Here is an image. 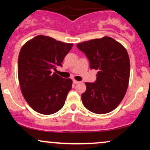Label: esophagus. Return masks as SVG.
I'll return each mask as SVG.
<instances>
[{
	"instance_id": "esophagus-1",
	"label": "esophagus",
	"mask_w": 150,
	"mask_h": 150,
	"mask_svg": "<svg viewBox=\"0 0 150 150\" xmlns=\"http://www.w3.org/2000/svg\"><path fill=\"white\" fill-rule=\"evenodd\" d=\"M73 84L74 85H77V84H78V83H80V82H79V81H77V80H73Z\"/></svg>"
}]
</instances>
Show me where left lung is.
<instances>
[{
	"label": "left lung",
	"mask_w": 150,
	"mask_h": 150,
	"mask_svg": "<svg viewBox=\"0 0 150 150\" xmlns=\"http://www.w3.org/2000/svg\"><path fill=\"white\" fill-rule=\"evenodd\" d=\"M85 54L91 69L98 70L94 82H86L82 94L86 108L97 114L114 110L128 87L130 60L126 49L113 38L104 37L77 44Z\"/></svg>",
	"instance_id": "1"
}]
</instances>
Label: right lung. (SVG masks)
<instances>
[{
    "instance_id": "obj_1",
    "label": "right lung",
    "mask_w": 150,
    "mask_h": 150,
    "mask_svg": "<svg viewBox=\"0 0 150 150\" xmlns=\"http://www.w3.org/2000/svg\"><path fill=\"white\" fill-rule=\"evenodd\" d=\"M73 44L38 35L21 48L18 57V80L26 101L37 112L44 115L57 112L65 104L72 88L71 79L56 74Z\"/></svg>"
}]
</instances>
